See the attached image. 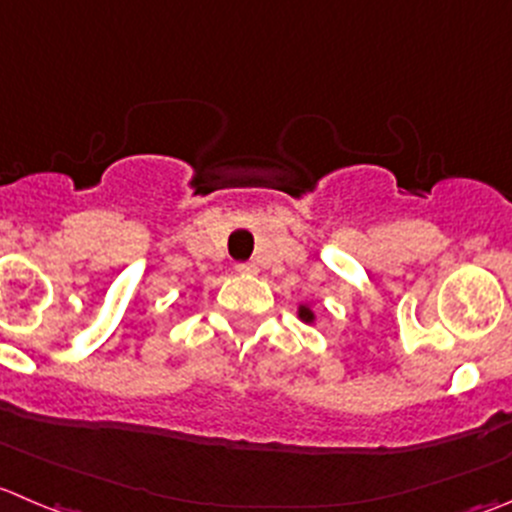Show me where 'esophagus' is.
<instances>
[{
  "instance_id": "esophagus-1",
  "label": "esophagus",
  "mask_w": 512,
  "mask_h": 512,
  "mask_svg": "<svg viewBox=\"0 0 512 512\" xmlns=\"http://www.w3.org/2000/svg\"><path fill=\"white\" fill-rule=\"evenodd\" d=\"M237 272H240V275H257V265L255 262H240V265H237Z\"/></svg>"
}]
</instances>
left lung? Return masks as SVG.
<instances>
[{
	"mask_svg": "<svg viewBox=\"0 0 512 512\" xmlns=\"http://www.w3.org/2000/svg\"><path fill=\"white\" fill-rule=\"evenodd\" d=\"M297 315H300L302 322H315V312H312L307 305H300V310H297Z\"/></svg>",
	"mask_w": 512,
	"mask_h": 512,
	"instance_id": "8db88e82",
	"label": "left lung"
}]
</instances>
